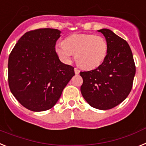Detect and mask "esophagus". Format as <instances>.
I'll return each instance as SVG.
<instances>
[{
    "instance_id": "esophagus-1",
    "label": "esophagus",
    "mask_w": 146,
    "mask_h": 146,
    "mask_svg": "<svg viewBox=\"0 0 146 146\" xmlns=\"http://www.w3.org/2000/svg\"><path fill=\"white\" fill-rule=\"evenodd\" d=\"M74 71H75V73H76V75H78L79 74V73H80V71H79V70H78V68H74Z\"/></svg>"
}]
</instances>
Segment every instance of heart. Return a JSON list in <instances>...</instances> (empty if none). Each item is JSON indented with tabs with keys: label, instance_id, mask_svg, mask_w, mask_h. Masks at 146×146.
<instances>
[{
	"label": "heart",
	"instance_id": "obj_1",
	"mask_svg": "<svg viewBox=\"0 0 146 146\" xmlns=\"http://www.w3.org/2000/svg\"><path fill=\"white\" fill-rule=\"evenodd\" d=\"M55 51L64 63H70L73 55L84 70H93L103 64L108 54V44L103 36L90 34H74L55 46Z\"/></svg>",
	"mask_w": 146,
	"mask_h": 146
}]
</instances>
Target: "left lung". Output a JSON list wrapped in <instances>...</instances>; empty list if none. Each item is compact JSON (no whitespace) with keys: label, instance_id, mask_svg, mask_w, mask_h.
Listing matches in <instances>:
<instances>
[{"label":"left lung","instance_id":"left-lung-1","mask_svg":"<svg viewBox=\"0 0 146 146\" xmlns=\"http://www.w3.org/2000/svg\"><path fill=\"white\" fill-rule=\"evenodd\" d=\"M108 44V54L96 69L81 72V92L94 108L110 110L126 99L132 88L136 68L132 52L126 40L107 29L98 30Z\"/></svg>","mask_w":146,"mask_h":146}]
</instances>
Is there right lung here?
<instances>
[{"label":"right lung","mask_w":146,"mask_h":146,"mask_svg":"<svg viewBox=\"0 0 146 146\" xmlns=\"http://www.w3.org/2000/svg\"><path fill=\"white\" fill-rule=\"evenodd\" d=\"M60 34L54 29L28 31L10 54V90L28 110L42 111L52 108L75 75L74 68L62 62L55 51Z\"/></svg>","instance_id":"right-lung-1"}]
</instances>
